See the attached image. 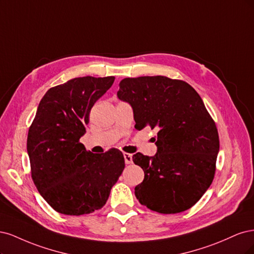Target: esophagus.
<instances>
[{
  "label": "esophagus",
  "instance_id": "esophagus-1",
  "mask_svg": "<svg viewBox=\"0 0 254 254\" xmlns=\"http://www.w3.org/2000/svg\"><path fill=\"white\" fill-rule=\"evenodd\" d=\"M124 157H125L126 165H130V163L133 162V160H132V155H130V154H128V153H124Z\"/></svg>",
  "mask_w": 254,
  "mask_h": 254
}]
</instances>
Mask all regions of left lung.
<instances>
[{
	"label": "left lung",
	"mask_w": 254,
	"mask_h": 254,
	"mask_svg": "<svg viewBox=\"0 0 254 254\" xmlns=\"http://www.w3.org/2000/svg\"><path fill=\"white\" fill-rule=\"evenodd\" d=\"M117 96L133 108L135 128L157 127V153L133 155L144 179L135 187L141 204L163 214L193 207L214 178L218 132L197 92L165 76L125 78Z\"/></svg>",
	"instance_id": "obj_1"
}]
</instances>
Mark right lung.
<instances>
[{"mask_svg":"<svg viewBox=\"0 0 254 254\" xmlns=\"http://www.w3.org/2000/svg\"><path fill=\"white\" fill-rule=\"evenodd\" d=\"M114 80L86 76L50 88L28 129L31 178L46 202L61 214L101 209L125 169L119 150L93 154L80 142L93 105Z\"/></svg>","mask_w":254,"mask_h":254,"instance_id":"1","label":"right lung"}]
</instances>
